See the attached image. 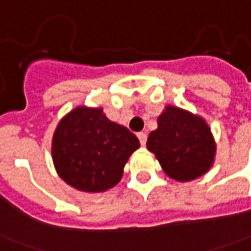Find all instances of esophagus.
I'll return each instance as SVG.
<instances>
[{
	"instance_id": "obj_1",
	"label": "esophagus",
	"mask_w": 251,
	"mask_h": 251,
	"mask_svg": "<svg viewBox=\"0 0 251 251\" xmlns=\"http://www.w3.org/2000/svg\"><path fill=\"white\" fill-rule=\"evenodd\" d=\"M138 138H139V142L142 146L146 145V141H148V135H146V132H138Z\"/></svg>"
}]
</instances>
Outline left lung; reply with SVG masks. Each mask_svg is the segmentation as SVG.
<instances>
[{
	"label": "left lung",
	"instance_id": "left-lung-1",
	"mask_svg": "<svg viewBox=\"0 0 251 251\" xmlns=\"http://www.w3.org/2000/svg\"><path fill=\"white\" fill-rule=\"evenodd\" d=\"M157 123L158 128L150 132L146 145L169 177L188 181L208 172L216 146L205 120L183 109L167 106Z\"/></svg>",
	"mask_w": 251,
	"mask_h": 251
}]
</instances>
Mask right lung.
Here are the masks:
<instances>
[{"label":"right lung","mask_w":251,"mask_h":251,"mask_svg":"<svg viewBox=\"0 0 251 251\" xmlns=\"http://www.w3.org/2000/svg\"><path fill=\"white\" fill-rule=\"evenodd\" d=\"M139 141L110 122L100 108H76L57 127L51 154L64 181L80 191L100 193L116 186Z\"/></svg>","instance_id":"1"}]
</instances>
